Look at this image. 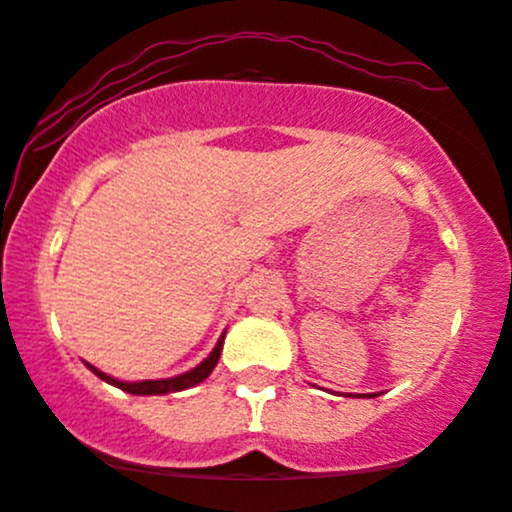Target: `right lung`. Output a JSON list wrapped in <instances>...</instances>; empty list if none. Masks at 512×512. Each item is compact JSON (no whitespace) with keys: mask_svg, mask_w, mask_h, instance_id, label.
<instances>
[{"mask_svg":"<svg viewBox=\"0 0 512 512\" xmlns=\"http://www.w3.org/2000/svg\"><path fill=\"white\" fill-rule=\"evenodd\" d=\"M221 346H224V336L219 338V343H217V346H214L212 353H209L207 360H202L200 365H197L195 369H190V372L178 374V377H171V379L133 381V384H128V381H119V379H114V377H107V374L100 372V369H95L92 365H88V367L102 381H107V384H112V386H119L121 391L135 393V396H162V393L183 391V389H190V386H197V384H200V381H205L209 377V372H212V369L217 367L219 355H221Z\"/></svg>","mask_w":512,"mask_h":512,"instance_id":"add662e5","label":"right lung"}]
</instances>
